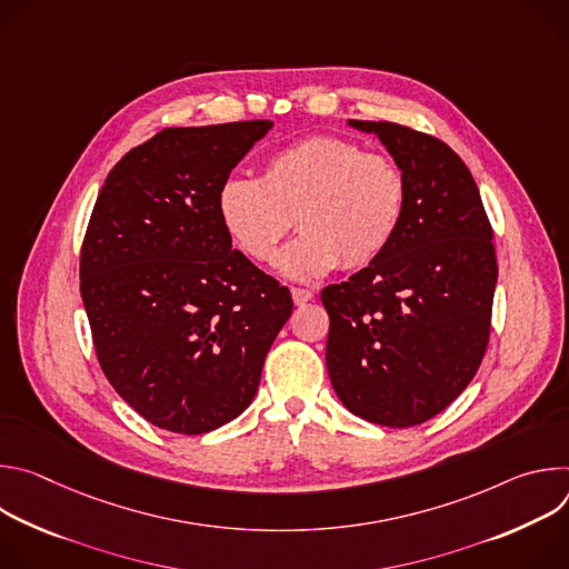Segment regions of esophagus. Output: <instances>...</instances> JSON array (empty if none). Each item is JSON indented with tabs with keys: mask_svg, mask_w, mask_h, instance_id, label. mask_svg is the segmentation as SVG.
Segmentation results:
<instances>
[{
	"mask_svg": "<svg viewBox=\"0 0 569 569\" xmlns=\"http://www.w3.org/2000/svg\"><path fill=\"white\" fill-rule=\"evenodd\" d=\"M315 297V292L312 290H308V288H292V299H295V303L297 306H303L306 301H310Z\"/></svg>",
	"mask_w": 569,
	"mask_h": 569,
	"instance_id": "esophagus-1",
	"label": "esophagus"
}]
</instances>
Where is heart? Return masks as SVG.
<instances>
[{"label": "heart", "mask_w": 569, "mask_h": 569, "mask_svg": "<svg viewBox=\"0 0 569 569\" xmlns=\"http://www.w3.org/2000/svg\"><path fill=\"white\" fill-rule=\"evenodd\" d=\"M408 176L385 152L342 137H308L266 159L261 178H227L216 211L233 246L270 263L295 227L301 236L279 268L295 279L373 263L396 238L408 209Z\"/></svg>", "instance_id": "obj_1"}]
</instances>
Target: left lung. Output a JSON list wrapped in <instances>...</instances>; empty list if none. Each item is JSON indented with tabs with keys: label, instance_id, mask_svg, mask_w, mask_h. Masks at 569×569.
Masks as SVG:
<instances>
[{
	"label": "left lung",
	"instance_id": "1",
	"mask_svg": "<svg viewBox=\"0 0 569 569\" xmlns=\"http://www.w3.org/2000/svg\"><path fill=\"white\" fill-rule=\"evenodd\" d=\"M378 134L408 176V209L373 263L321 290L327 369L347 410L387 428L443 412L477 373L491 338L493 227L463 159L441 139L391 121Z\"/></svg>",
	"mask_w": 569,
	"mask_h": 569
}]
</instances>
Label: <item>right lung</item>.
I'll return each mask as SVG.
<instances>
[{"mask_svg": "<svg viewBox=\"0 0 569 569\" xmlns=\"http://www.w3.org/2000/svg\"><path fill=\"white\" fill-rule=\"evenodd\" d=\"M272 121L164 128L106 178L80 248L99 365L148 423L202 435L252 402L292 297L231 250L216 193Z\"/></svg>", "mask_w": 569, "mask_h": 569, "instance_id": "obj_1", "label": "right lung"}]
</instances>
